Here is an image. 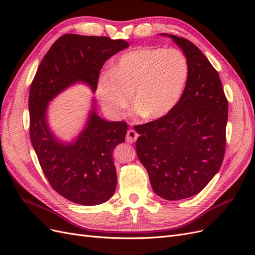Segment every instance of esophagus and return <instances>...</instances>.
<instances>
[{
	"mask_svg": "<svg viewBox=\"0 0 255 255\" xmlns=\"http://www.w3.org/2000/svg\"><path fill=\"white\" fill-rule=\"evenodd\" d=\"M138 138V134L135 132L134 129H128V134H127V141L128 143H133L136 141V139Z\"/></svg>",
	"mask_w": 255,
	"mask_h": 255,
	"instance_id": "esophagus-1",
	"label": "esophagus"
}]
</instances>
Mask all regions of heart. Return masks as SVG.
<instances>
[{"instance_id": "b5f03b06", "label": "heart", "mask_w": 255, "mask_h": 255, "mask_svg": "<svg viewBox=\"0 0 255 255\" xmlns=\"http://www.w3.org/2000/svg\"><path fill=\"white\" fill-rule=\"evenodd\" d=\"M189 74L184 53L177 49L137 48L121 55L112 70L100 73L97 95L113 116L132 100L135 111L149 120L164 118L183 95Z\"/></svg>"}]
</instances>
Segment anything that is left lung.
<instances>
[{
	"label": "left lung",
	"instance_id": "1",
	"mask_svg": "<svg viewBox=\"0 0 255 255\" xmlns=\"http://www.w3.org/2000/svg\"><path fill=\"white\" fill-rule=\"evenodd\" d=\"M166 35V34H164ZM186 56L183 95L164 118L135 126L137 155L166 200L197 195L218 172L227 143L228 100L217 70L191 41L168 35Z\"/></svg>",
	"mask_w": 255,
	"mask_h": 255
}]
</instances>
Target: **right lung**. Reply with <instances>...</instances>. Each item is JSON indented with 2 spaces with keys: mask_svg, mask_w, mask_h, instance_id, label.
<instances>
[{
  "mask_svg": "<svg viewBox=\"0 0 255 255\" xmlns=\"http://www.w3.org/2000/svg\"><path fill=\"white\" fill-rule=\"evenodd\" d=\"M128 47L129 44L122 39L66 34L45 54L30 84V141L52 188L71 202L91 206L113 197L117 185L113 151L125 141L128 125L105 121L94 110L78 139L65 144L47 126L48 103L78 81L96 91L105 61Z\"/></svg>",
  "mask_w": 255,
  "mask_h": 255,
  "instance_id": "1",
  "label": "right lung"
}]
</instances>
